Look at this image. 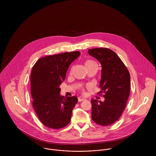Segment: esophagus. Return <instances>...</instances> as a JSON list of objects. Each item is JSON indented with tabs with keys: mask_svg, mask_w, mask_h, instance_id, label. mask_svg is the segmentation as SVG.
<instances>
[{
	"mask_svg": "<svg viewBox=\"0 0 156 156\" xmlns=\"http://www.w3.org/2000/svg\"><path fill=\"white\" fill-rule=\"evenodd\" d=\"M86 99L85 98H83V97H79V98H78V101H85Z\"/></svg>",
	"mask_w": 156,
	"mask_h": 156,
	"instance_id": "1",
	"label": "esophagus"
}]
</instances>
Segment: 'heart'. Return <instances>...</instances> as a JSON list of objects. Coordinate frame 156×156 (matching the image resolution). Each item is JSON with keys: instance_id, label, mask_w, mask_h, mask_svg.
<instances>
[{"instance_id": "obj_1", "label": "heart", "mask_w": 156, "mask_h": 156, "mask_svg": "<svg viewBox=\"0 0 156 156\" xmlns=\"http://www.w3.org/2000/svg\"><path fill=\"white\" fill-rule=\"evenodd\" d=\"M85 64L86 67H90V66H93V65H97V63H96L95 61H92V60H90V59L87 60V61L85 62Z\"/></svg>"}]
</instances>
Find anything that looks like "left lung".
I'll return each instance as SVG.
<instances>
[{"instance_id": "obj_1", "label": "left lung", "mask_w": 156, "mask_h": 156, "mask_svg": "<svg viewBox=\"0 0 156 156\" xmlns=\"http://www.w3.org/2000/svg\"><path fill=\"white\" fill-rule=\"evenodd\" d=\"M88 53L101 65L100 88L105 98L103 102L91 100L92 119L97 124L109 126L120 118L126 106L130 92V73L119 56L109 48H92Z\"/></svg>"}]
</instances>
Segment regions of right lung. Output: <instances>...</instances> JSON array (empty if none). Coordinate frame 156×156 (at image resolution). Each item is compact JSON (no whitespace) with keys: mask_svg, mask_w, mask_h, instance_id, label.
<instances>
[{"mask_svg":"<svg viewBox=\"0 0 156 156\" xmlns=\"http://www.w3.org/2000/svg\"><path fill=\"white\" fill-rule=\"evenodd\" d=\"M80 55L76 51L47 56L39 59L32 67L30 92L33 108L39 120L48 128L61 129L70 122L78 100L75 96H61L59 85L65 80L68 67Z\"/></svg>","mask_w":156,"mask_h":156,"instance_id":"right-lung-1","label":"right lung"}]
</instances>
